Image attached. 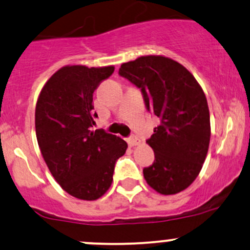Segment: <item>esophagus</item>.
Here are the masks:
<instances>
[{"instance_id": "34e87169", "label": "esophagus", "mask_w": 250, "mask_h": 250, "mask_svg": "<svg viewBox=\"0 0 250 250\" xmlns=\"http://www.w3.org/2000/svg\"><path fill=\"white\" fill-rule=\"evenodd\" d=\"M127 142L130 147H134V146H138L140 144V140L138 138H135V136H130V138L127 140Z\"/></svg>"}]
</instances>
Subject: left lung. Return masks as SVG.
<instances>
[{"label": "left lung", "instance_id": "obj_1", "mask_svg": "<svg viewBox=\"0 0 250 250\" xmlns=\"http://www.w3.org/2000/svg\"><path fill=\"white\" fill-rule=\"evenodd\" d=\"M119 73L141 90L147 110L160 119L146 141L155 156L144 168L147 184L165 196L185 190L198 177L210 144V112L201 85L164 56L123 62Z\"/></svg>", "mask_w": 250, "mask_h": 250}]
</instances>
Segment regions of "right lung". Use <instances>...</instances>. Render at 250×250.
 Segmentation results:
<instances>
[{
  "label": "right lung",
  "mask_w": 250,
  "mask_h": 250,
  "mask_svg": "<svg viewBox=\"0 0 250 250\" xmlns=\"http://www.w3.org/2000/svg\"><path fill=\"white\" fill-rule=\"evenodd\" d=\"M114 66L67 65L46 82L35 106L40 152L56 182L68 194L96 201L110 188L115 163L127 142L103 129L91 130L97 114L92 96Z\"/></svg>",
  "instance_id": "right-lung-1"
}]
</instances>
